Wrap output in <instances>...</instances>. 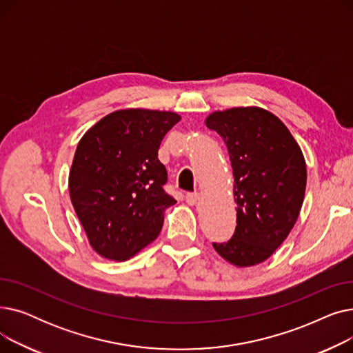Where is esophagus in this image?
<instances>
[{
    "instance_id": "34e87169",
    "label": "esophagus",
    "mask_w": 353,
    "mask_h": 353,
    "mask_svg": "<svg viewBox=\"0 0 353 353\" xmlns=\"http://www.w3.org/2000/svg\"><path fill=\"white\" fill-rule=\"evenodd\" d=\"M184 199H186V203H188V205L193 206V205H196L197 200H199V193H197V192L188 193V194H186V197H184Z\"/></svg>"
}]
</instances>
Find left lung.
<instances>
[{
  "label": "left lung",
  "instance_id": "8db88e82",
  "mask_svg": "<svg viewBox=\"0 0 353 353\" xmlns=\"http://www.w3.org/2000/svg\"><path fill=\"white\" fill-rule=\"evenodd\" d=\"M206 125L223 139L234 177L236 229L228 242L213 243L234 266L269 259L299 216L306 163L288 127L259 107L216 111Z\"/></svg>",
  "mask_w": 353,
  "mask_h": 353
}]
</instances>
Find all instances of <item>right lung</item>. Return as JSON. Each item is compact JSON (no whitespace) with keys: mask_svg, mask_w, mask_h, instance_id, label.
Here are the masks:
<instances>
[{"mask_svg":"<svg viewBox=\"0 0 353 353\" xmlns=\"http://www.w3.org/2000/svg\"><path fill=\"white\" fill-rule=\"evenodd\" d=\"M180 121L172 111L119 110L80 140L68 177L71 203L88 242L110 261H125L159 236L167 170L157 157L161 140Z\"/></svg>","mask_w":353,"mask_h":353,"instance_id":"1","label":"right lung"}]
</instances>
